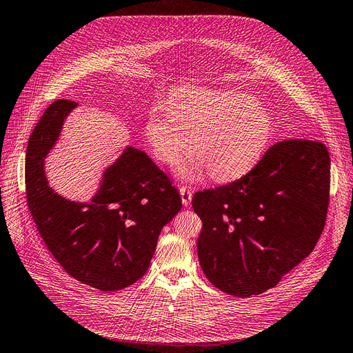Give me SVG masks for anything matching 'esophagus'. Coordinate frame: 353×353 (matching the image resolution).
Returning <instances> with one entry per match:
<instances>
[{
  "label": "esophagus",
  "mask_w": 353,
  "mask_h": 353,
  "mask_svg": "<svg viewBox=\"0 0 353 353\" xmlns=\"http://www.w3.org/2000/svg\"><path fill=\"white\" fill-rule=\"evenodd\" d=\"M179 194H181V199H182V204L188 207L191 204V200H192V191L188 187H181Z\"/></svg>",
  "instance_id": "1"
}]
</instances>
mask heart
Returning <instances> with one entry per match:
<instances>
[{
	"label": "heart",
	"instance_id": "b5f03b06",
	"mask_svg": "<svg viewBox=\"0 0 353 353\" xmlns=\"http://www.w3.org/2000/svg\"><path fill=\"white\" fill-rule=\"evenodd\" d=\"M145 132L153 154L163 163L174 162L192 143L194 157L175 168L179 178L195 179L207 168L214 181H232L263 157L274 121L248 94L181 88L169 95L168 103L149 108Z\"/></svg>",
	"mask_w": 353,
	"mask_h": 353
}]
</instances>
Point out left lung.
Returning a JSON list of instances; mask_svg holds the SVG:
<instances>
[{"label":"left lung","mask_w":353,"mask_h":353,"mask_svg":"<svg viewBox=\"0 0 353 353\" xmlns=\"http://www.w3.org/2000/svg\"><path fill=\"white\" fill-rule=\"evenodd\" d=\"M330 157L316 140L266 150L241 179L195 192L201 270L216 288L250 297L275 287L314 249L326 223Z\"/></svg>","instance_id":"obj_1"}]
</instances>
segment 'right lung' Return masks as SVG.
Instances as JSON below:
<instances>
[{
	"label": "right lung",
	"mask_w": 353,
	"mask_h": 353,
	"mask_svg": "<svg viewBox=\"0 0 353 353\" xmlns=\"http://www.w3.org/2000/svg\"><path fill=\"white\" fill-rule=\"evenodd\" d=\"M77 105L54 101L36 124L26 153L27 205L48 249L70 276L97 290L117 291L145 275L162 228L182 201L168 175L133 146L105 168L88 203L54 192L45 159Z\"/></svg>",
	"instance_id": "1"
}]
</instances>
